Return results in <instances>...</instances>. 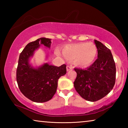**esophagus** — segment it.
<instances>
[{
  "instance_id": "esophagus-1",
  "label": "esophagus",
  "mask_w": 128,
  "mask_h": 128,
  "mask_svg": "<svg viewBox=\"0 0 128 128\" xmlns=\"http://www.w3.org/2000/svg\"><path fill=\"white\" fill-rule=\"evenodd\" d=\"M73 69V67L72 66H66V70L67 71H69V70H71Z\"/></svg>"
}]
</instances>
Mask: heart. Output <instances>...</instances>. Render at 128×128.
Returning <instances> with one entry per match:
<instances>
[{
  "instance_id": "heart-1",
  "label": "heart",
  "mask_w": 128,
  "mask_h": 128,
  "mask_svg": "<svg viewBox=\"0 0 128 128\" xmlns=\"http://www.w3.org/2000/svg\"><path fill=\"white\" fill-rule=\"evenodd\" d=\"M62 52L59 49L55 50L58 56L73 60L77 66H87L92 64L96 59L97 48L92 43L82 42L66 45L64 47Z\"/></svg>"
}]
</instances>
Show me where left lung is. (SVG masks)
Listing matches in <instances>:
<instances>
[{
    "instance_id": "left-lung-1",
    "label": "left lung",
    "mask_w": 128,
    "mask_h": 128,
    "mask_svg": "<svg viewBox=\"0 0 128 128\" xmlns=\"http://www.w3.org/2000/svg\"><path fill=\"white\" fill-rule=\"evenodd\" d=\"M98 58L86 69L74 68L77 77L76 90L82 98L90 102L100 100L113 88L115 84L116 66L110 49L94 40Z\"/></svg>"
}]
</instances>
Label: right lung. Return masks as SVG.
Instances as JSON below:
<instances>
[{
  "instance_id": "obj_1",
  "label": "right lung",
  "mask_w": 128,
  "mask_h": 128,
  "mask_svg": "<svg viewBox=\"0 0 128 128\" xmlns=\"http://www.w3.org/2000/svg\"><path fill=\"white\" fill-rule=\"evenodd\" d=\"M51 40V39L40 38L28 43L19 56L17 84L24 95L34 102H46L51 99L56 92L58 80L66 73L65 64L58 67L45 62L34 67L30 64V58L41 45L50 48Z\"/></svg>"
}]
</instances>
